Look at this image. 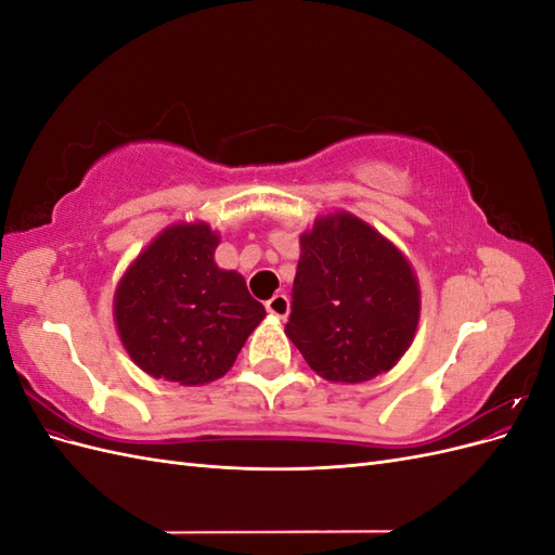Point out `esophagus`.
<instances>
[{
    "instance_id": "34e87169",
    "label": "esophagus",
    "mask_w": 555,
    "mask_h": 555,
    "mask_svg": "<svg viewBox=\"0 0 555 555\" xmlns=\"http://www.w3.org/2000/svg\"><path fill=\"white\" fill-rule=\"evenodd\" d=\"M266 310L278 319H284L289 314V298L284 294H275L271 300H266Z\"/></svg>"
}]
</instances>
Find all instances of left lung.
I'll list each match as a JSON object with an SVG mask.
<instances>
[{
  "label": "left lung",
  "mask_w": 555,
  "mask_h": 555,
  "mask_svg": "<svg viewBox=\"0 0 555 555\" xmlns=\"http://www.w3.org/2000/svg\"><path fill=\"white\" fill-rule=\"evenodd\" d=\"M418 312L410 261L371 224L340 210L300 233L284 333L319 377L359 384L391 371L414 340Z\"/></svg>",
  "instance_id": "8db88e82"
}]
</instances>
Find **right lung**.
Listing matches in <instances>:
<instances>
[{
  "mask_svg": "<svg viewBox=\"0 0 555 555\" xmlns=\"http://www.w3.org/2000/svg\"><path fill=\"white\" fill-rule=\"evenodd\" d=\"M206 222L164 229L117 282L113 317L131 361L155 379H220L266 317L241 273L215 263Z\"/></svg>",
  "mask_w": 555,
  "mask_h": 555,
  "instance_id": "right-lung-1",
  "label": "right lung"
}]
</instances>
